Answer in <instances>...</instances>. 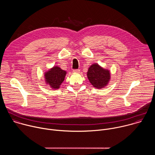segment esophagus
<instances>
[{"label":"esophagus","mask_w":155,"mask_h":155,"mask_svg":"<svg viewBox=\"0 0 155 155\" xmlns=\"http://www.w3.org/2000/svg\"><path fill=\"white\" fill-rule=\"evenodd\" d=\"M80 69H74V70H73V72H77V73L80 72Z\"/></svg>","instance_id":"34e87169"}]
</instances>
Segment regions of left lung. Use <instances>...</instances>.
Here are the masks:
<instances>
[{
    "instance_id": "8db88e82",
    "label": "left lung",
    "mask_w": 155,
    "mask_h": 155,
    "mask_svg": "<svg viewBox=\"0 0 155 155\" xmlns=\"http://www.w3.org/2000/svg\"><path fill=\"white\" fill-rule=\"evenodd\" d=\"M87 76L93 86L98 89L105 87L110 78L109 71L102 68L97 64L91 65L87 71Z\"/></svg>"
}]
</instances>
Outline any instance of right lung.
<instances>
[{"label": "right lung", "mask_w": 155, "mask_h": 155, "mask_svg": "<svg viewBox=\"0 0 155 155\" xmlns=\"http://www.w3.org/2000/svg\"><path fill=\"white\" fill-rule=\"evenodd\" d=\"M66 72L60 68L54 67L45 73V79L48 84L54 89H58L64 80Z\"/></svg>", "instance_id": "obj_1"}]
</instances>
